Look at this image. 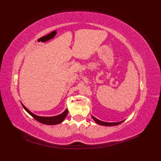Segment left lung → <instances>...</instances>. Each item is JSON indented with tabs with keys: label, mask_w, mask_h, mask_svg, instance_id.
Listing matches in <instances>:
<instances>
[{
	"label": "left lung",
	"mask_w": 161,
	"mask_h": 161,
	"mask_svg": "<svg viewBox=\"0 0 161 161\" xmlns=\"http://www.w3.org/2000/svg\"><path fill=\"white\" fill-rule=\"evenodd\" d=\"M92 118L94 119V121L97 124H98L99 125H105V126H114V125H119L121 123H122L124 121H119V122H114V123H111V122H105V121H102L101 120H99L98 119L95 118L94 116L92 115Z\"/></svg>",
	"instance_id": "obj_1"
}]
</instances>
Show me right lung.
Returning <instances> with one entry per match:
<instances>
[{
  "label": "right lung",
  "mask_w": 161,
  "mask_h": 161,
  "mask_svg": "<svg viewBox=\"0 0 161 161\" xmlns=\"http://www.w3.org/2000/svg\"><path fill=\"white\" fill-rule=\"evenodd\" d=\"M22 105L23 107V108L26 110L27 113L30 114L34 119L37 120V121H39V122H40L43 124H46V125H56V124H60L64 121V119H65V118L68 114V109H66L62 114H61L60 115H56V116L41 117V116H38V115L33 114L30 110L27 109L23 104H22Z\"/></svg>",
  "instance_id": "add662e5"
}]
</instances>
